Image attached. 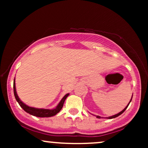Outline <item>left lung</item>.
Returning a JSON list of instances; mask_svg holds the SVG:
<instances>
[{"label":"left lung","mask_w":148,"mask_h":148,"mask_svg":"<svg viewBox=\"0 0 148 148\" xmlns=\"http://www.w3.org/2000/svg\"><path fill=\"white\" fill-rule=\"evenodd\" d=\"M132 97H133V95H132V98H131V99H130V102H129V103H128V104H127V106H126V107H125V108H124V109L123 110V111H120V113H117V114H115V115H112V116H110V117H107V118H108V119H112V118H117V117H118V116H119V115H121V114H122V113H124V112H125V110H126V109H127V107H128V106H129V104H130V102H131V101H132ZM96 117H97V118H102V117H101V116H99V115H96Z\"/></svg>","instance_id":"8db88e82"}]
</instances>
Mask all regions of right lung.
I'll return each instance as SVG.
<instances>
[{
  "instance_id": "add662e5",
  "label": "right lung",
  "mask_w": 148,
  "mask_h": 148,
  "mask_svg": "<svg viewBox=\"0 0 148 148\" xmlns=\"http://www.w3.org/2000/svg\"><path fill=\"white\" fill-rule=\"evenodd\" d=\"M13 88H14V94L15 99H16L18 104L20 105V106L23 108L25 112H27L29 114L34 115V116L36 117H40V118H49V117L54 116L57 114L60 111V110L62 109V106H63L64 102L65 101L66 98L69 96V93L66 94L62 99L60 100V101L59 102L58 104L57 105V106L56 108H53V109H47V108H34V107H31L26 105L24 103L23 101L18 97L17 93H16V86H15V78L14 79V84H13Z\"/></svg>"
}]
</instances>
